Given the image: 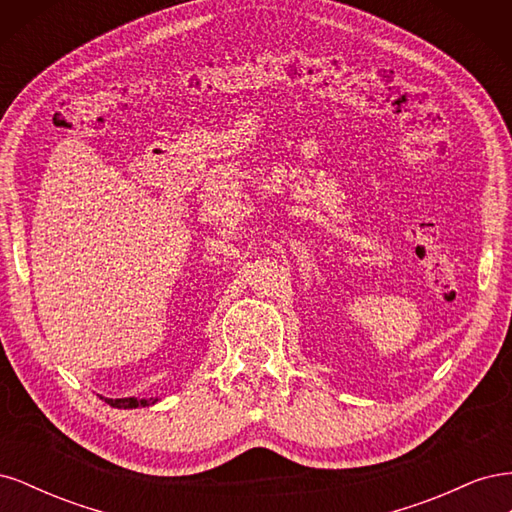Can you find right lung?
<instances>
[{"mask_svg": "<svg viewBox=\"0 0 512 512\" xmlns=\"http://www.w3.org/2000/svg\"><path fill=\"white\" fill-rule=\"evenodd\" d=\"M108 406H113V408H123V410H128V408H141V406H151V404H156L158 401V397H149V399H136V397H126V399H106V397H102Z\"/></svg>", "mask_w": 512, "mask_h": 512, "instance_id": "1", "label": "right lung"}]
</instances>
